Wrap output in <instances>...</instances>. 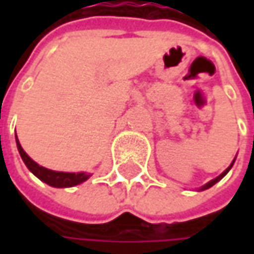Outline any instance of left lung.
Masks as SVG:
<instances>
[{"mask_svg":"<svg viewBox=\"0 0 254 254\" xmlns=\"http://www.w3.org/2000/svg\"><path fill=\"white\" fill-rule=\"evenodd\" d=\"M233 162H235V161H233ZM233 162H232V164H230L229 167H228V168H226V170L223 171V172H222V174H220V175H219V177H218V178H215V180H212V181H210V182H208V184H206V185H203V187H202V188H200V190H208V188H210V187H212V185H215V184H216V182H218V181L222 180V178H223V177H225V175H226V174H228V172H229V170H230V168H232V165H233Z\"/></svg>","mask_w":254,"mask_h":254,"instance_id":"left-lung-1","label":"left lung"}]
</instances>
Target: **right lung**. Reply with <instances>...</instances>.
<instances>
[{
    "label": "right lung",
    "mask_w": 254,
    "mask_h": 254,
    "mask_svg": "<svg viewBox=\"0 0 254 254\" xmlns=\"http://www.w3.org/2000/svg\"><path fill=\"white\" fill-rule=\"evenodd\" d=\"M16 147H18V151L21 154V158L24 160L25 165L28 167V170L31 171L34 175H36L41 181H44L45 184L51 185V187H56V188H67V187H74L77 184H82L84 181L90 177V174H86V172H58V171L48 170L44 168L41 165H38L34 160H31L28 157V154L22 150L21 144L16 138Z\"/></svg>",
    "instance_id": "obj_1"
}]
</instances>
